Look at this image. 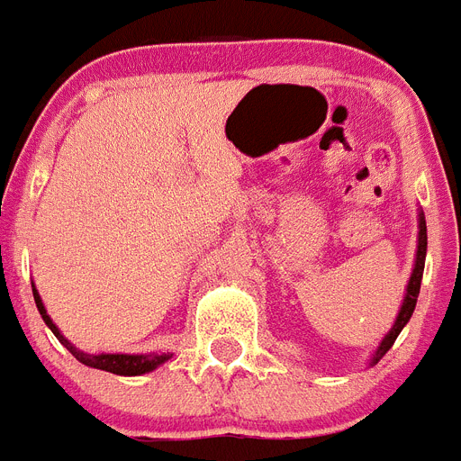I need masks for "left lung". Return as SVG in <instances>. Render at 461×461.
<instances>
[{"label": "left lung", "instance_id": "1", "mask_svg": "<svg viewBox=\"0 0 461 461\" xmlns=\"http://www.w3.org/2000/svg\"><path fill=\"white\" fill-rule=\"evenodd\" d=\"M424 258H427V220H424V212H420V237H417V258H415V267H412V274H410L408 288H405V300L401 304V312L396 316V323L392 326V330L386 332L384 339L380 342V347L375 349L373 358H370V366L380 361L382 356L386 351L392 349L393 342H396L398 332L403 330L405 323L410 321L412 312H415L417 304V295H420V285H421V274H424Z\"/></svg>", "mask_w": 461, "mask_h": 461}]
</instances>
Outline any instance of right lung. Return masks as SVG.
Returning <instances> with one entry per match:
<instances>
[{
	"label": "right lung",
	"instance_id": "add662e5",
	"mask_svg": "<svg viewBox=\"0 0 461 461\" xmlns=\"http://www.w3.org/2000/svg\"><path fill=\"white\" fill-rule=\"evenodd\" d=\"M32 293H34V303H37V309H40V314L41 319H44L46 326L51 328V332L60 339L63 347H68L69 354L75 356L79 363L88 366V368L107 370V373H114V375H145V373H152L154 368H158L161 363H166L173 356V354H84V351L77 349L75 344L65 338L63 332L58 330V326L51 321V316L46 314L44 303H41L40 293H37L34 285H32Z\"/></svg>",
	"mask_w": 461,
	"mask_h": 461
}]
</instances>
